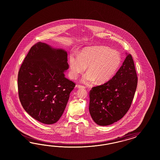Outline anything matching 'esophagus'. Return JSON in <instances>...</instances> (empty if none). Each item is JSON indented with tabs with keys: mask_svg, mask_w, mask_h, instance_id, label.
Segmentation results:
<instances>
[{
	"mask_svg": "<svg viewBox=\"0 0 160 160\" xmlns=\"http://www.w3.org/2000/svg\"><path fill=\"white\" fill-rule=\"evenodd\" d=\"M77 87H78V88H86L84 86H82V85H78Z\"/></svg>",
	"mask_w": 160,
	"mask_h": 160,
	"instance_id": "obj_1",
	"label": "esophagus"
}]
</instances>
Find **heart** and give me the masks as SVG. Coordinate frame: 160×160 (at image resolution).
Masks as SVG:
<instances>
[{
	"instance_id": "obj_1",
	"label": "heart",
	"mask_w": 160,
	"mask_h": 160,
	"mask_svg": "<svg viewBox=\"0 0 160 160\" xmlns=\"http://www.w3.org/2000/svg\"><path fill=\"white\" fill-rule=\"evenodd\" d=\"M121 63V55L116 50L103 46L87 47L79 55L70 54V76L77 78L88 66V72L82 76V82L90 84L96 80L98 83H104L114 76Z\"/></svg>"
}]
</instances>
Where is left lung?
<instances>
[{
	"label": "left lung",
	"mask_w": 160,
	"mask_h": 160,
	"mask_svg": "<svg viewBox=\"0 0 160 160\" xmlns=\"http://www.w3.org/2000/svg\"><path fill=\"white\" fill-rule=\"evenodd\" d=\"M121 68L107 82L92 87L90 92L89 112L99 126H108L120 120L130 108L137 86V76L132 58L127 54Z\"/></svg>",
	"instance_id": "obj_1"
}]
</instances>
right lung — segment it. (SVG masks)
Segmentation results:
<instances>
[{
  "label": "right lung",
  "instance_id": "right-lung-1",
  "mask_svg": "<svg viewBox=\"0 0 160 160\" xmlns=\"http://www.w3.org/2000/svg\"><path fill=\"white\" fill-rule=\"evenodd\" d=\"M67 52L38 42L26 56L18 73L20 101L35 120L56 123L63 114L75 83L65 78Z\"/></svg>",
  "mask_w": 160,
  "mask_h": 160
}]
</instances>
